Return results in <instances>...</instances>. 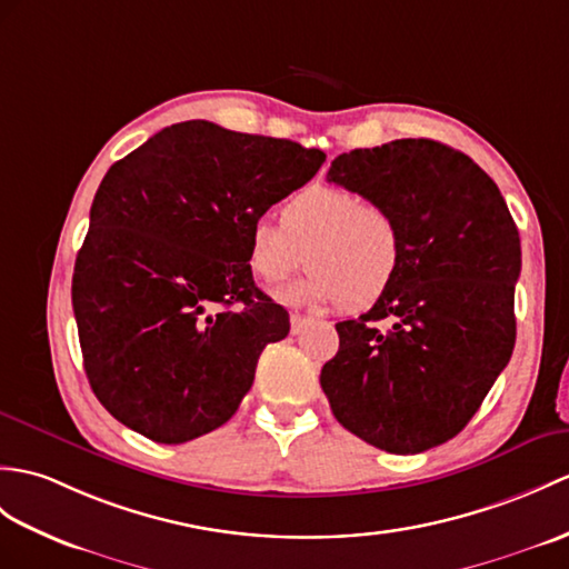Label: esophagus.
I'll return each instance as SVG.
<instances>
[{
    "instance_id": "obj_1",
    "label": "esophagus",
    "mask_w": 569,
    "mask_h": 569,
    "mask_svg": "<svg viewBox=\"0 0 569 569\" xmlns=\"http://www.w3.org/2000/svg\"><path fill=\"white\" fill-rule=\"evenodd\" d=\"M308 322H310V320H308L306 315H298V312H293V315H290V332H293V335H300L302 329H306V325H308Z\"/></svg>"
}]
</instances>
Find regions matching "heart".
Instances as JSON below:
<instances>
[{"mask_svg": "<svg viewBox=\"0 0 569 569\" xmlns=\"http://www.w3.org/2000/svg\"><path fill=\"white\" fill-rule=\"evenodd\" d=\"M402 259L405 237L390 208L325 183L288 198L281 228L257 220L249 230V267L267 286L286 283L308 263V279L281 293L302 306L371 308L398 281Z\"/></svg>", "mask_w": 569, "mask_h": 569, "instance_id": "heart-1", "label": "heart"}]
</instances>
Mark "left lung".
Returning a JSON list of instances; mask_svg holds the SVG:
<instances>
[{"label": "left lung", "mask_w": 569, "mask_h": 569, "mask_svg": "<svg viewBox=\"0 0 569 569\" xmlns=\"http://www.w3.org/2000/svg\"><path fill=\"white\" fill-rule=\"evenodd\" d=\"M327 179L392 210L405 259L371 310L337 325L320 386L359 439L421 453L463 431L511 359L517 222L468 154L427 138L339 154Z\"/></svg>", "instance_id": "8db88e82"}]
</instances>
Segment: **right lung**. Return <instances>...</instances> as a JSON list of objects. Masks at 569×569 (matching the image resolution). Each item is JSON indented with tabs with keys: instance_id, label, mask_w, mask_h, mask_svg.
<instances>
[{
	"instance_id": "right-lung-1",
	"label": "right lung",
	"mask_w": 569,
	"mask_h": 569,
	"mask_svg": "<svg viewBox=\"0 0 569 569\" xmlns=\"http://www.w3.org/2000/svg\"><path fill=\"white\" fill-rule=\"evenodd\" d=\"M322 162L293 140L183 121L106 171L72 308L89 386L121 425L183 443L237 412L290 329L254 286L249 230Z\"/></svg>"
}]
</instances>
